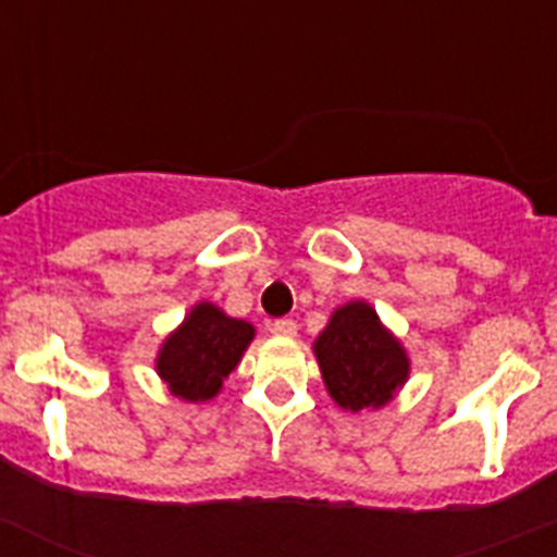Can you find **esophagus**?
<instances>
[{"instance_id": "esophagus-1", "label": "esophagus", "mask_w": 557, "mask_h": 557, "mask_svg": "<svg viewBox=\"0 0 557 557\" xmlns=\"http://www.w3.org/2000/svg\"><path fill=\"white\" fill-rule=\"evenodd\" d=\"M268 329L273 334H278V337H295L298 334V323L293 318H278V321L268 323Z\"/></svg>"}]
</instances>
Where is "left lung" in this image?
<instances>
[{
	"instance_id": "obj_1",
	"label": "left lung",
	"mask_w": 557,
	"mask_h": 557,
	"mask_svg": "<svg viewBox=\"0 0 557 557\" xmlns=\"http://www.w3.org/2000/svg\"><path fill=\"white\" fill-rule=\"evenodd\" d=\"M314 354L332 398L351 412L387 405L410 373L405 348L362 301L346 304L332 314L314 339Z\"/></svg>"
}]
</instances>
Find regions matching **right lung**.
Returning <instances> with one entry per match:
<instances>
[{
  "label": "right lung",
  "mask_w": 557,
  "mask_h": 557,
  "mask_svg": "<svg viewBox=\"0 0 557 557\" xmlns=\"http://www.w3.org/2000/svg\"><path fill=\"white\" fill-rule=\"evenodd\" d=\"M250 339V323L234 321L211 304H198L184 326L166 337L156 368L175 396L186 401H206L218 396L223 379L243 359Z\"/></svg>",
  "instance_id": "right-lung-1"
}]
</instances>
